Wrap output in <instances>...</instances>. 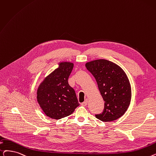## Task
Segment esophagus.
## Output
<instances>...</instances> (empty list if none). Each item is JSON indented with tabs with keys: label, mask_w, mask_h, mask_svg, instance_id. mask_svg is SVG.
Instances as JSON below:
<instances>
[{
	"label": "esophagus",
	"mask_w": 156,
	"mask_h": 156,
	"mask_svg": "<svg viewBox=\"0 0 156 156\" xmlns=\"http://www.w3.org/2000/svg\"><path fill=\"white\" fill-rule=\"evenodd\" d=\"M87 103H88V101H87V100H85L84 102H83V103H82V104H81V105L82 106H86L87 105Z\"/></svg>",
	"instance_id": "1"
}]
</instances>
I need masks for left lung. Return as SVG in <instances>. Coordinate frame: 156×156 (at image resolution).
Masks as SVG:
<instances>
[{
    "mask_svg": "<svg viewBox=\"0 0 156 156\" xmlns=\"http://www.w3.org/2000/svg\"><path fill=\"white\" fill-rule=\"evenodd\" d=\"M85 66L96 79L105 101L103 112L95 116L103 122L113 121L122 116L131 99V85L125 72L116 64L105 59L93 60Z\"/></svg>",
    "mask_w": 156,
    "mask_h": 156,
    "instance_id": "8db88e82",
    "label": "left lung"
}]
</instances>
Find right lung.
Instances as JSON below:
<instances>
[{
  "mask_svg": "<svg viewBox=\"0 0 156 156\" xmlns=\"http://www.w3.org/2000/svg\"><path fill=\"white\" fill-rule=\"evenodd\" d=\"M74 64L63 62L40 84L37 99L46 116L60 119L70 115L80 104L74 90L68 83Z\"/></svg>",
  "mask_w": 156,
  "mask_h": 156,
  "instance_id": "add662e5",
  "label": "right lung"
}]
</instances>
